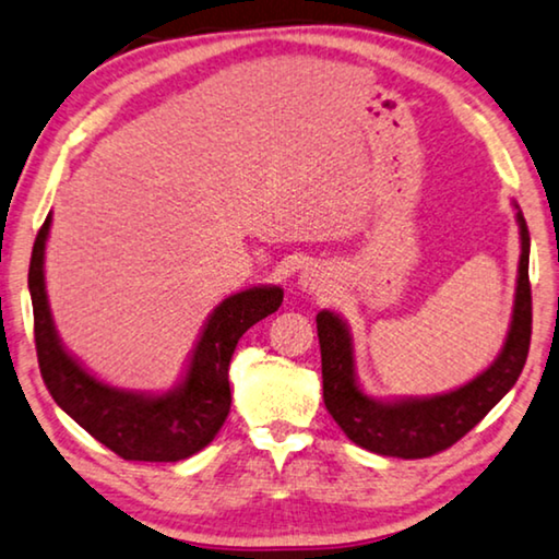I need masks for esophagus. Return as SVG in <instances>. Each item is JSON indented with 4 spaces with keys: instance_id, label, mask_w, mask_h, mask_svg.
<instances>
[{
    "instance_id": "esophagus-1",
    "label": "esophagus",
    "mask_w": 559,
    "mask_h": 559,
    "mask_svg": "<svg viewBox=\"0 0 559 559\" xmlns=\"http://www.w3.org/2000/svg\"><path fill=\"white\" fill-rule=\"evenodd\" d=\"M300 287L308 289V293H328V287H331V282H328V272L320 270V266H308L300 274Z\"/></svg>"
}]
</instances>
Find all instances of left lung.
Masks as SVG:
<instances>
[{"mask_svg": "<svg viewBox=\"0 0 559 559\" xmlns=\"http://www.w3.org/2000/svg\"><path fill=\"white\" fill-rule=\"evenodd\" d=\"M516 221L522 234V257H519L516 300L507 343L484 373L455 392L425 396V400H371L356 384L354 343L346 323L331 310L318 312L323 402L348 440L379 455L407 457V461L430 457L455 445L516 384L532 341L530 231L522 211L516 213Z\"/></svg>", "mask_w": 559, "mask_h": 559, "instance_id": "1", "label": "left lung"}]
</instances>
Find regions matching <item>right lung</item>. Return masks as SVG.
Listing matches in <instances>:
<instances>
[{
    "label": "right lung",
    "instance_id": "1",
    "mask_svg": "<svg viewBox=\"0 0 559 559\" xmlns=\"http://www.w3.org/2000/svg\"><path fill=\"white\" fill-rule=\"evenodd\" d=\"M50 216L37 231L29 257V297L35 316V348L45 386L60 409L124 461L175 463L195 455L216 438L231 409L228 364L243 333L282 305L280 287H251L226 297L213 310L190 358L182 384L150 396L121 392L91 377L66 348L52 325L45 295V241Z\"/></svg>",
    "mask_w": 559,
    "mask_h": 559
}]
</instances>
